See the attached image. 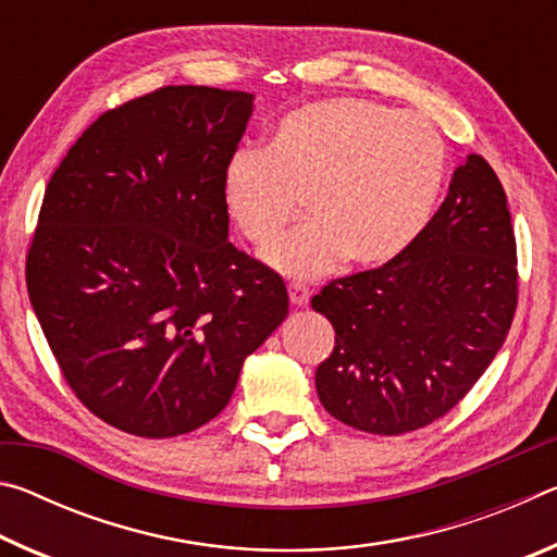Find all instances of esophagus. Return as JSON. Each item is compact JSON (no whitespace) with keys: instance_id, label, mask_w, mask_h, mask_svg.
Instances as JSON below:
<instances>
[{"instance_id":"esophagus-1","label":"esophagus","mask_w":557,"mask_h":557,"mask_svg":"<svg viewBox=\"0 0 557 557\" xmlns=\"http://www.w3.org/2000/svg\"><path fill=\"white\" fill-rule=\"evenodd\" d=\"M289 301L295 307H307L309 305V297H312V292H309L307 285H301V282H289Z\"/></svg>"}]
</instances>
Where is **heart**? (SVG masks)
Here are the masks:
<instances>
[{
    "label": "heart",
    "mask_w": 557,
    "mask_h": 557,
    "mask_svg": "<svg viewBox=\"0 0 557 557\" xmlns=\"http://www.w3.org/2000/svg\"><path fill=\"white\" fill-rule=\"evenodd\" d=\"M445 172V139L425 115L332 98L282 120L270 149H238L223 196L258 248L275 243L307 199L312 221L277 243L268 262L289 277H317L344 258L375 268L408 250L435 213Z\"/></svg>",
    "instance_id": "heart-1"
}]
</instances>
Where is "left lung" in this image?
I'll list each match as a JSON object with an SVG mask.
<instances>
[{
	"label": "left lung",
	"instance_id": "1",
	"mask_svg": "<svg viewBox=\"0 0 557 557\" xmlns=\"http://www.w3.org/2000/svg\"><path fill=\"white\" fill-rule=\"evenodd\" d=\"M516 305L506 191L486 159L469 154L408 250L326 282L312 297L336 332L314 375L319 400L344 425L371 435L425 428L482 379Z\"/></svg>",
	"mask_w": 557,
	"mask_h": 557
}]
</instances>
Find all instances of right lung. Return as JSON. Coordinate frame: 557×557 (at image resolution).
<instances>
[{
	"mask_svg": "<svg viewBox=\"0 0 557 557\" xmlns=\"http://www.w3.org/2000/svg\"><path fill=\"white\" fill-rule=\"evenodd\" d=\"M252 96L164 86L92 122L61 159L26 289L65 383L127 435L213 420L287 317L277 272L233 248L223 178Z\"/></svg>",
	"mask_w": 557,
	"mask_h": 557,
	"instance_id": "1",
	"label": "right lung"
}]
</instances>
